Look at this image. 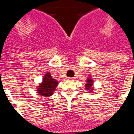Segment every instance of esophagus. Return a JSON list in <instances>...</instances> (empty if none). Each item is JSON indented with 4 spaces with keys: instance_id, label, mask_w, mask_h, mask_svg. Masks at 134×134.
Returning <instances> with one entry per match:
<instances>
[{
    "instance_id": "esophagus-1",
    "label": "esophagus",
    "mask_w": 134,
    "mask_h": 134,
    "mask_svg": "<svg viewBox=\"0 0 134 134\" xmlns=\"http://www.w3.org/2000/svg\"><path fill=\"white\" fill-rule=\"evenodd\" d=\"M69 80H74V77H68Z\"/></svg>"
}]
</instances>
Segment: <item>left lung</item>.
<instances>
[{
  "label": "left lung",
  "mask_w": 134,
  "mask_h": 134,
  "mask_svg": "<svg viewBox=\"0 0 134 134\" xmlns=\"http://www.w3.org/2000/svg\"><path fill=\"white\" fill-rule=\"evenodd\" d=\"M86 85H85V87H86V89L87 90H91V86L92 85H93V80L91 79V78H88L87 79V81H86Z\"/></svg>",
  "instance_id": "left-lung-1"
}]
</instances>
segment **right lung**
I'll use <instances>...</instances> for the list:
<instances>
[{
  "label": "right lung",
  "mask_w": 134,
  "mask_h": 134,
  "mask_svg": "<svg viewBox=\"0 0 134 134\" xmlns=\"http://www.w3.org/2000/svg\"><path fill=\"white\" fill-rule=\"evenodd\" d=\"M58 84L57 80L53 79L50 73H47L43 78L42 83L38 86L37 91L39 95L43 96H51Z\"/></svg>",
  "instance_id": "1"
}]
</instances>
